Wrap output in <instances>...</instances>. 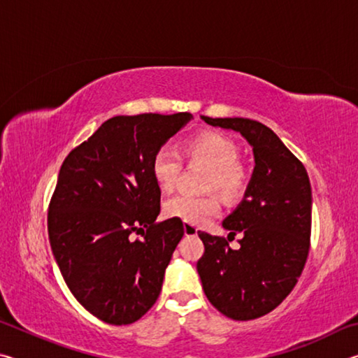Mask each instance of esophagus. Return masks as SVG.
<instances>
[{
	"mask_svg": "<svg viewBox=\"0 0 358 358\" xmlns=\"http://www.w3.org/2000/svg\"><path fill=\"white\" fill-rule=\"evenodd\" d=\"M183 229H185V235H197L199 232V229L196 226H192V224H187V222L183 224Z\"/></svg>",
	"mask_w": 358,
	"mask_h": 358,
	"instance_id": "34e87169",
	"label": "esophagus"
}]
</instances>
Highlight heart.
I'll return each mask as SVG.
<instances>
[{"label":"heart","instance_id":"1","mask_svg":"<svg viewBox=\"0 0 358 358\" xmlns=\"http://www.w3.org/2000/svg\"><path fill=\"white\" fill-rule=\"evenodd\" d=\"M181 153L186 161L208 164L203 189H217L226 199H237L245 192L250 173L238 161V147L232 138L217 131H202L186 138ZM151 175L162 192H171L177 186L181 173V157L167 148L157 150L151 157ZM221 211L220 194L211 191L202 196L178 194L164 203L167 217L180 220L192 226H201Z\"/></svg>","mask_w":358,"mask_h":358}]
</instances>
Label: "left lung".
<instances>
[{"instance_id": "8db88e82", "label": "left lung", "mask_w": 358, "mask_h": 358, "mask_svg": "<svg viewBox=\"0 0 358 358\" xmlns=\"http://www.w3.org/2000/svg\"><path fill=\"white\" fill-rule=\"evenodd\" d=\"M205 123L234 129L254 151L250 185L241 203L224 220L230 236L242 234L232 250L224 237L199 232L203 256L197 260L203 292L234 320L273 311L305 266L311 238V185L306 169L273 131L250 118H210Z\"/></svg>"}]
</instances>
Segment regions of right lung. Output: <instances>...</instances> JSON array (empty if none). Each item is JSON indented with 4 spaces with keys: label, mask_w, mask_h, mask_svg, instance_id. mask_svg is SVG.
Masks as SVG:
<instances>
[{
    "label": "right lung",
    "mask_w": 358,
    "mask_h": 358,
    "mask_svg": "<svg viewBox=\"0 0 358 358\" xmlns=\"http://www.w3.org/2000/svg\"><path fill=\"white\" fill-rule=\"evenodd\" d=\"M191 113L113 117L66 156L48 205V240L77 301L101 320L141 319L161 294L183 222H156L151 157ZM141 234V239H134Z\"/></svg>",
    "instance_id": "right-lung-1"
}]
</instances>
